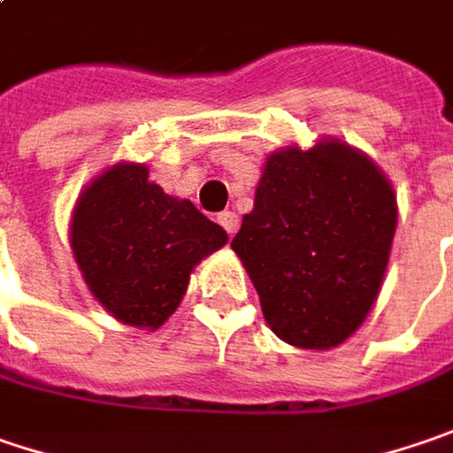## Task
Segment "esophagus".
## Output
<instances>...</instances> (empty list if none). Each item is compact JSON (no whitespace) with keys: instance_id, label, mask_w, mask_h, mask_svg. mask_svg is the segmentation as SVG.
<instances>
[{"instance_id":"esophagus-1","label":"esophagus","mask_w":453,"mask_h":453,"mask_svg":"<svg viewBox=\"0 0 453 453\" xmlns=\"http://www.w3.org/2000/svg\"><path fill=\"white\" fill-rule=\"evenodd\" d=\"M219 224L226 229V234L232 237V234H237L239 229V216L234 211H224V214H219Z\"/></svg>"}]
</instances>
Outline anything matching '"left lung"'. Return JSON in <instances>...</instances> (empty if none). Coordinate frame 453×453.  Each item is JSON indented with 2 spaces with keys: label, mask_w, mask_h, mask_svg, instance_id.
<instances>
[{
  "label": "left lung",
  "mask_w": 453,
  "mask_h": 453,
  "mask_svg": "<svg viewBox=\"0 0 453 453\" xmlns=\"http://www.w3.org/2000/svg\"><path fill=\"white\" fill-rule=\"evenodd\" d=\"M397 198L390 178L339 137L265 157L255 206L232 250L267 326L298 349H334L370 316L390 262Z\"/></svg>",
  "instance_id": "8db88e82"
}]
</instances>
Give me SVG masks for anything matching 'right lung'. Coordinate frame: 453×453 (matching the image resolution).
I'll return each instance as SVG.
<instances>
[{"mask_svg": "<svg viewBox=\"0 0 453 453\" xmlns=\"http://www.w3.org/2000/svg\"><path fill=\"white\" fill-rule=\"evenodd\" d=\"M71 250L83 283L106 313L160 328L180 305L193 267L229 237L188 198L150 180L145 163H114L76 198Z\"/></svg>", "mask_w": 453, "mask_h": 453, "instance_id": "add662e5", "label": "right lung"}]
</instances>
